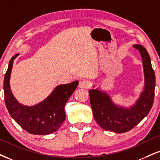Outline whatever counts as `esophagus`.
I'll list each match as a JSON object with an SVG mask.
<instances>
[{
    "mask_svg": "<svg viewBox=\"0 0 160 160\" xmlns=\"http://www.w3.org/2000/svg\"><path fill=\"white\" fill-rule=\"evenodd\" d=\"M88 82L86 80H81L79 83V88H88Z\"/></svg>",
    "mask_w": 160,
    "mask_h": 160,
    "instance_id": "obj_1",
    "label": "esophagus"
}]
</instances>
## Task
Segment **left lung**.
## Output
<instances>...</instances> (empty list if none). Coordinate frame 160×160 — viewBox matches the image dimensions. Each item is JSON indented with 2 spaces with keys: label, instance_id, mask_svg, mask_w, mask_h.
<instances>
[{
  "label": "left lung",
  "instance_id": "8db88e82",
  "mask_svg": "<svg viewBox=\"0 0 160 160\" xmlns=\"http://www.w3.org/2000/svg\"><path fill=\"white\" fill-rule=\"evenodd\" d=\"M133 47L141 53L145 80V90L136 105L130 109L116 107L105 92L97 88L89 91L94 118L103 130L118 133L128 132L145 118L153 106L156 79L150 56L143 46L134 45Z\"/></svg>",
  "mask_w": 160,
  "mask_h": 160
}]
</instances>
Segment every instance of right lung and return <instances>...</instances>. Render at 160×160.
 <instances>
[{"instance_id":"right-lung-1","label":"right lung","mask_w":160,"mask_h":160,"mask_svg":"<svg viewBox=\"0 0 160 160\" xmlns=\"http://www.w3.org/2000/svg\"><path fill=\"white\" fill-rule=\"evenodd\" d=\"M17 56L9 61L3 81L5 103L9 114L24 130L31 134L47 135L57 131L65 119V103L76 89L78 81L57 86L45 101L34 107H25L15 100L9 87L13 61Z\"/></svg>"}]
</instances>
